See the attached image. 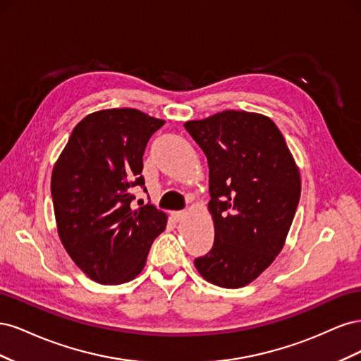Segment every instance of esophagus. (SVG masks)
<instances>
[{
	"instance_id": "1",
	"label": "esophagus",
	"mask_w": 361,
	"mask_h": 361,
	"mask_svg": "<svg viewBox=\"0 0 361 361\" xmlns=\"http://www.w3.org/2000/svg\"><path fill=\"white\" fill-rule=\"evenodd\" d=\"M185 215H187V212H185V211H174V212H171V218H173L174 221L183 220Z\"/></svg>"
}]
</instances>
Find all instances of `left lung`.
<instances>
[{
    "instance_id": "obj_1",
    "label": "left lung",
    "mask_w": 361,
    "mask_h": 361,
    "mask_svg": "<svg viewBox=\"0 0 361 361\" xmlns=\"http://www.w3.org/2000/svg\"><path fill=\"white\" fill-rule=\"evenodd\" d=\"M209 166L207 203L215 239L194 260L212 285H250L285 247L301 178L280 129L264 114L226 110L185 122Z\"/></svg>"
}]
</instances>
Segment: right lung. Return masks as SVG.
<instances>
[{"label":"right lung","instance_id":"1","mask_svg":"<svg viewBox=\"0 0 361 361\" xmlns=\"http://www.w3.org/2000/svg\"><path fill=\"white\" fill-rule=\"evenodd\" d=\"M164 123L135 108L94 111L73 128L54 164L51 194L60 241L75 265L101 285L134 280L167 226L166 212L154 204H130L133 188L145 187L147 141Z\"/></svg>","mask_w":361,"mask_h":361}]
</instances>
